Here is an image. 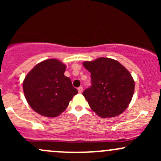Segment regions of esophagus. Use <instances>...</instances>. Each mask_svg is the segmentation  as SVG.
<instances>
[{
	"instance_id": "34e87169",
	"label": "esophagus",
	"mask_w": 161,
	"mask_h": 161,
	"mask_svg": "<svg viewBox=\"0 0 161 161\" xmlns=\"http://www.w3.org/2000/svg\"><path fill=\"white\" fill-rule=\"evenodd\" d=\"M78 92H79V93H82V92H83V88H82V86L79 87V88H78Z\"/></svg>"
}]
</instances>
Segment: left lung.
Returning a JSON list of instances; mask_svg holds the SVG:
<instances>
[{"instance_id":"left-lung-1","label":"left lung","mask_w":161,"mask_h":161,"mask_svg":"<svg viewBox=\"0 0 161 161\" xmlns=\"http://www.w3.org/2000/svg\"><path fill=\"white\" fill-rule=\"evenodd\" d=\"M91 73L92 86L83 92L90 108L102 118L121 114L132 98L135 82L130 73L114 59L99 57L83 62Z\"/></svg>"}]
</instances>
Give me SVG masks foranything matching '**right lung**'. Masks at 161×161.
<instances>
[{
    "label": "right lung",
    "mask_w": 161,
    "mask_h": 161,
    "mask_svg": "<svg viewBox=\"0 0 161 161\" xmlns=\"http://www.w3.org/2000/svg\"><path fill=\"white\" fill-rule=\"evenodd\" d=\"M66 65L57 59L39 63L29 72L23 88L28 104L35 111L47 117L62 114L78 93L71 79L64 75Z\"/></svg>",
    "instance_id": "add662e5"
}]
</instances>
